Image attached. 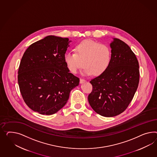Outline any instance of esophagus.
I'll return each instance as SVG.
<instances>
[{"label": "esophagus", "mask_w": 157, "mask_h": 157, "mask_svg": "<svg viewBox=\"0 0 157 157\" xmlns=\"http://www.w3.org/2000/svg\"><path fill=\"white\" fill-rule=\"evenodd\" d=\"M86 82V80H85V79L81 78V79H80V83H83Z\"/></svg>", "instance_id": "34e87169"}]
</instances>
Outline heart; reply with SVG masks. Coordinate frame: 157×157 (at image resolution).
Listing matches in <instances>:
<instances>
[{
	"label": "heart",
	"instance_id": "heart-1",
	"mask_svg": "<svg viewBox=\"0 0 157 157\" xmlns=\"http://www.w3.org/2000/svg\"><path fill=\"white\" fill-rule=\"evenodd\" d=\"M74 51L64 55V62L73 74H77L84 65L85 75L93 74L99 76L106 71L110 64L111 52L105 44L85 40L77 44Z\"/></svg>",
	"mask_w": 157,
	"mask_h": 157
}]
</instances>
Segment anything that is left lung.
<instances>
[{"label": "left lung", "mask_w": 157, "mask_h": 157, "mask_svg": "<svg viewBox=\"0 0 157 157\" xmlns=\"http://www.w3.org/2000/svg\"><path fill=\"white\" fill-rule=\"evenodd\" d=\"M110 47V64L105 72L90 81L93 90L88 96L94 110L106 117L118 115L127 109L140 81L139 63L130 47L116 38Z\"/></svg>", "instance_id": "left-lung-1"}]
</instances>
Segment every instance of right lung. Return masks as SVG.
Here are the masks:
<instances>
[{"mask_svg": "<svg viewBox=\"0 0 157 157\" xmlns=\"http://www.w3.org/2000/svg\"><path fill=\"white\" fill-rule=\"evenodd\" d=\"M68 39L48 36L25 50L18 70L22 98L31 110L54 114L67 102L79 78L70 72L64 62Z\"/></svg>", "mask_w": 157, "mask_h": 157, "instance_id": "right-lung-1", "label": "right lung"}]
</instances>
